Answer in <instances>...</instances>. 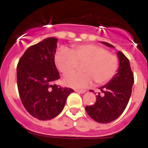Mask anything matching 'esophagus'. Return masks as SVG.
<instances>
[{"label": "esophagus", "mask_w": 148, "mask_h": 148, "mask_svg": "<svg viewBox=\"0 0 148 148\" xmlns=\"http://www.w3.org/2000/svg\"><path fill=\"white\" fill-rule=\"evenodd\" d=\"M75 91L77 93H80V94H84L86 92V90H77V89H76Z\"/></svg>", "instance_id": "34e87169"}]
</instances>
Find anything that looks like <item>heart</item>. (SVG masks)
Here are the masks:
<instances>
[{"instance_id": "heart-1", "label": "heart", "mask_w": 148, "mask_h": 148, "mask_svg": "<svg viewBox=\"0 0 148 148\" xmlns=\"http://www.w3.org/2000/svg\"><path fill=\"white\" fill-rule=\"evenodd\" d=\"M54 63L64 74L75 70L79 64H85L84 73L67 75L63 79L65 85L73 88H89L94 81L97 85L105 84L114 77L119 66L115 54L92 44L74 46L71 51L61 47L54 55Z\"/></svg>"}]
</instances>
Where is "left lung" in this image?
Segmentation results:
<instances>
[{
	"label": "left lung",
	"instance_id": "1",
	"mask_svg": "<svg viewBox=\"0 0 148 148\" xmlns=\"http://www.w3.org/2000/svg\"><path fill=\"white\" fill-rule=\"evenodd\" d=\"M101 43L108 47H114L107 42ZM117 55L119 60L117 74L107 84L99 88L102 94L98 93L96 96L97 101L95 104L85 108L88 115L101 124L114 121L124 112L131 97L134 82L129 60L121 51H117Z\"/></svg>",
	"mask_w": 148,
	"mask_h": 148
}]
</instances>
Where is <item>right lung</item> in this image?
I'll return each mask as SVG.
<instances>
[{
  "instance_id": "1",
  "label": "right lung",
  "mask_w": 148,
  "mask_h": 148,
  "mask_svg": "<svg viewBox=\"0 0 148 148\" xmlns=\"http://www.w3.org/2000/svg\"><path fill=\"white\" fill-rule=\"evenodd\" d=\"M58 39L46 38L31 46L17 67V88L27 112L40 121L57 117L74 90L53 84L60 78L54 63Z\"/></svg>"
}]
</instances>
